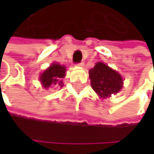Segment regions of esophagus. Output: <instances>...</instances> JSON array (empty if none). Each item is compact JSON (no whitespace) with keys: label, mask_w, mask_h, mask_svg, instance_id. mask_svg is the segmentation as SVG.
<instances>
[{"label":"esophagus","mask_w":154,"mask_h":154,"mask_svg":"<svg viewBox=\"0 0 154 154\" xmlns=\"http://www.w3.org/2000/svg\"><path fill=\"white\" fill-rule=\"evenodd\" d=\"M77 65L78 67H84L85 66V63L84 62H79V63H77Z\"/></svg>","instance_id":"34e87169"}]
</instances>
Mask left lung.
<instances>
[{
  "instance_id": "left-lung-1",
  "label": "left lung",
  "mask_w": 154,
  "mask_h": 154,
  "mask_svg": "<svg viewBox=\"0 0 154 154\" xmlns=\"http://www.w3.org/2000/svg\"><path fill=\"white\" fill-rule=\"evenodd\" d=\"M91 86L102 99L119 93L123 86V78L116 70L103 62H97L89 70Z\"/></svg>"
}]
</instances>
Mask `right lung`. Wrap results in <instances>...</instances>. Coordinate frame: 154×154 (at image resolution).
I'll return each instance as SVG.
<instances>
[{"label":"right lung","mask_w":154,"mask_h":154,"mask_svg":"<svg viewBox=\"0 0 154 154\" xmlns=\"http://www.w3.org/2000/svg\"><path fill=\"white\" fill-rule=\"evenodd\" d=\"M65 66L58 63H52L46 69L39 77V80L44 88H49L50 86H63L62 78L66 76Z\"/></svg>","instance_id":"right-lung-1"}]
</instances>
